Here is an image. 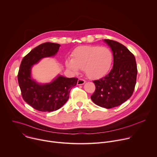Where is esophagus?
<instances>
[{
    "mask_svg": "<svg viewBox=\"0 0 157 157\" xmlns=\"http://www.w3.org/2000/svg\"><path fill=\"white\" fill-rule=\"evenodd\" d=\"M85 82L86 81H85L84 79H79L78 80L77 84H78V85H82V84H84L85 83Z\"/></svg>",
    "mask_w": 157,
    "mask_h": 157,
    "instance_id": "obj_1",
    "label": "esophagus"
}]
</instances>
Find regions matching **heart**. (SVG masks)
Masks as SVG:
<instances>
[{
    "label": "heart",
    "instance_id": "obj_1",
    "mask_svg": "<svg viewBox=\"0 0 157 157\" xmlns=\"http://www.w3.org/2000/svg\"><path fill=\"white\" fill-rule=\"evenodd\" d=\"M113 63V53L109 48L89 45L75 49L72 53L71 60L67 59L66 65L75 73L82 70L88 78L96 79L108 73Z\"/></svg>",
    "mask_w": 157,
    "mask_h": 157
}]
</instances>
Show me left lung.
I'll return each mask as SVG.
<instances>
[{
	"instance_id": "8db88e82",
	"label": "left lung",
	"mask_w": 157,
	"mask_h": 157,
	"mask_svg": "<svg viewBox=\"0 0 157 157\" xmlns=\"http://www.w3.org/2000/svg\"><path fill=\"white\" fill-rule=\"evenodd\" d=\"M104 41L113 52V68L105 76L93 81L96 89L91 98L96 105L110 109L121 105L132 96L137 67L135 56L122 44L109 39Z\"/></svg>"
}]
</instances>
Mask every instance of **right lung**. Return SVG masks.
Segmentation results:
<instances>
[{"label": "right lung", "instance_id": "add662e5", "mask_svg": "<svg viewBox=\"0 0 157 157\" xmlns=\"http://www.w3.org/2000/svg\"><path fill=\"white\" fill-rule=\"evenodd\" d=\"M60 44L51 42L42 43L33 48L22 59L18 73V82L24 100L35 109L53 112L61 107L69 99L71 89L78 78L59 76L52 82L40 84L31 78L32 66L41 58L54 56Z\"/></svg>", "mask_w": 157, "mask_h": 157}]
</instances>
